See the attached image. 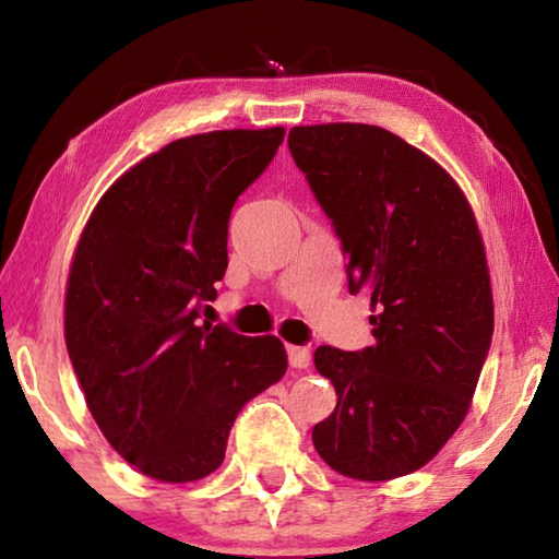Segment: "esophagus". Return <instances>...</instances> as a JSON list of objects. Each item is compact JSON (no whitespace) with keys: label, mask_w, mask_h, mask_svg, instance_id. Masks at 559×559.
Segmentation results:
<instances>
[{"label":"esophagus","mask_w":559,"mask_h":559,"mask_svg":"<svg viewBox=\"0 0 559 559\" xmlns=\"http://www.w3.org/2000/svg\"><path fill=\"white\" fill-rule=\"evenodd\" d=\"M288 362L296 370H306L310 365V349L308 347H298V345H288Z\"/></svg>","instance_id":"34e87169"}]
</instances>
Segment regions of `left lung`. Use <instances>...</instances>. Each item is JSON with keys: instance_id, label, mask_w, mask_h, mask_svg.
I'll use <instances>...</instances> for the list:
<instances>
[{"instance_id": "8db88e82", "label": "left lung", "mask_w": 559, "mask_h": 559, "mask_svg": "<svg viewBox=\"0 0 559 559\" xmlns=\"http://www.w3.org/2000/svg\"><path fill=\"white\" fill-rule=\"evenodd\" d=\"M288 147L343 241L349 293L374 313L362 353L316 349L337 394L316 451L355 480L406 476L466 419L493 337L476 214L437 159L384 128L296 126Z\"/></svg>"}]
</instances>
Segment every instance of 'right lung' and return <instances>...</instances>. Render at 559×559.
<instances>
[{
	"instance_id": "add662e5",
	"label": "right lung",
	"mask_w": 559,
	"mask_h": 559,
	"mask_svg": "<svg viewBox=\"0 0 559 559\" xmlns=\"http://www.w3.org/2000/svg\"><path fill=\"white\" fill-rule=\"evenodd\" d=\"M286 130L179 138L122 173L93 206L66 281L63 337L86 406L143 476L192 484L222 466L241 406L276 384V335L200 325L226 271L231 206Z\"/></svg>"
}]
</instances>
